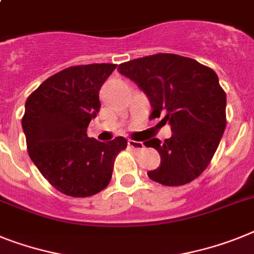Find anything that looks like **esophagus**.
Here are the masks:
<instances>
[{"mask_svg":"<svg viewBox=\"0 0 254 254\" xmlns=\"http://www.w3.org/2000/svg\"><path fill=\"white\" fill-rule=\"evenodd\" d=\"M127 144H129V147H131V148H134V150H137V151H140L144 148V144L142 143V142H139V140L129 139L127 140Z\"/></svg>","mask_w":254,"mask_h":254,"instance_id":"34e87169","label":"esophagus"}]
</instances>
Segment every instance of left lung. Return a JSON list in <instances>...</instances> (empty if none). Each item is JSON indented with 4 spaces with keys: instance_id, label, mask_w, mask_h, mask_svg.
I'll return each mask as SVG.
<instances>
[{
    "instance_id": "1",
    "label": "left lung",
    "mask_w": 254,
    "mask_h": 254,
    "mask_svg": "<svg viewBox=\"0 0 254 254\" xmlns=\"http://www.w3.org/2000/svg\"><path fill=\"white\" fill-rule=\"evenodd\" d=\"M119 72L146 93L151 119L164 115L173 133L164 142H144L161 157L148 177L165 186L197 178L209 165L226 127V93L216 72L195 59L163 53L121 63Z\"/></svg>"
}]
</instances>
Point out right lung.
Instances as JSON below:
<instances>
[{
  "label": "right lung",
  "mask_w": 254,
  "mask_h": 254,
  "mask_svg": "<svg viewBox=\"0 0 254 254\" xmlns=\"http://www.w3.org/2000/svg\"><path fill=\"white\" fill-rule=\"evenodd\" d=\"M117 64L68 67L45 80L25 102L23 131L31 160L51 186L87 197L108 186L117 153L127 139L107 143L86 129L101 108L99 90Z\"/></svg>",
  "instance_id": "right-lung-1"
}]
</instances>
